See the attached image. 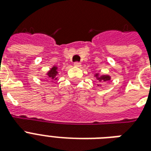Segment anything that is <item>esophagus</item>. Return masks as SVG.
<instances>
[{"mask_svg": "<svg viewBox=\"0 0 151 151\" xmlns=\"http://www.w3.org/2000/svg\"><path fill=\"white\" fill-rule=\"evenodd\" d=\"M73 66H76V67H80L81 63H78V62H76V63H73Z\"/></svg>", "mask_w": 151, "mask_h": 151, "instance_id": "34e87169", "label": "esophagus"}]
</instances>
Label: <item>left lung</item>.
Listing matches in <instances>:
<instances>
[{"instance_id": "1", "label": "left lung", "mask_w": 151, "mask_h": 151, "mask_svg": "<svg viewBox=\"0 0 151 151\" xmlns=\"http://www.w3.org/2000/svg\"><path fill=\"white\" fill-rule=\"evenodd\" d=\"M94 77L100 83H105L106 81H110V79H111V77L110 75H107V74H100L99 73H95ZM99 86H101V85H99Z\"/></svg>"}]
</instances>
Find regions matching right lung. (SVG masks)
<instances>
[{
  "label": "right lung",
  "mask_w": 151,
  "mask_h": 151,
  "mask_svg": "<svg viewBox=\"0 0 151 151\" xmlns=\"http://www.w3.org/2000/svg\"><path fill=\"white\" fill-rule=\"evenodd\" d=\"M58 74H59V68L57 66H53L46 73V75L48 76V78L50 80L52 83L54 82V81L57 80L58 78Z\"/></svg>",
  "instance_id": "obj_1"
}]
</instances>
